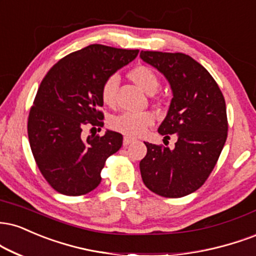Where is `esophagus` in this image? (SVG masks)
<instances>
[{
  "mask_svg": "<svg viewBox=\"0 0 256 256\" xmlns=\"http://www.w3.org/2000/svg\"><path fill=\"white\" fill-rule=\"evenodd\" d=\"M132 142H134V138L124 137V140H122V144H124V146H130Z\"/></svg>",
  "mask_w": 256,
  "mask_h": 256,
  "instance_id": "34e87169",
  "label": "esophagus"
}]
</instances>
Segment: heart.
Listing matches in <instances>:
<instances>
[{"label": "heart", "instance_id": "b5f03b06", "mask_svg": "<svg viewBox=\"0 0 256 256\" xmlns=\"http://www.w3.org/2000/svg\"><path fill=\"white\" fill-rule=\"evenodd\" d=\"M128 78L142 90L148 94H152L158 88V78L156 74L146 66H137L128 72ZM118 87V80L116 76H110L104 82L101 87V100L106 106H113L116 102V92ZM154 116L152 113H131L125 112L113 116L110 120V128L118 131L126 136L136 137L143 134L149 126L154 124Z\"/></svg>", "mask_w": 256, "mask_h": 256}]
</instances>
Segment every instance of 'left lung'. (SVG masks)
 Wrapping results in <instances>:
<instances>
[{"label": "left lung", "instance_id": "8db88e82", "mask_svg": "<svg viewBox=\"0 0 256 256\" xmlns=\"http://www.w3.org/2000/svg\"><path fill=\"white\" fill-rule=\"evenodd\" d=\"M140 58L164 75L173 98L158 134L178 137L174 149L144 142L140 163L143 182L166 198H180L202 187L214 170L228 136L226 100L202 64L184 54L142 51Z\"/></svg>", "mask_w": 256, "mask_h": 256}]
</instances>
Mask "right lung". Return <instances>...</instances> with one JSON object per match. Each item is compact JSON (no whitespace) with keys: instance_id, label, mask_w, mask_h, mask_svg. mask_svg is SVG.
Wrapping results in <instances>:
<instances>
[{"instance_id":"add662e5","label":"right lung","mask_w":256,"mask_h":256,"mask_svg":"<svg viewBox=\"0 0 256 256\" xmlns=\"http://www.w3.org/2000/svg\"><path fill=\"white\" fill-rule=\"evenodd\" d=\"M140 50L93 44L58 60L40 83L30 110L28 140L40 173L66 196L89 193L101 182V169L122 148V136L82 137L84 125L104 126L101 87Z\"/></svg>"}]
</instances>
